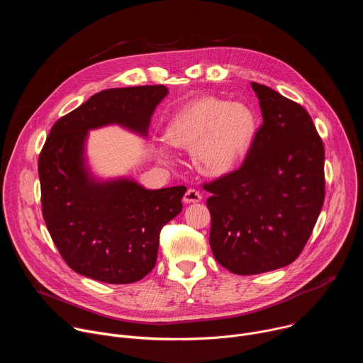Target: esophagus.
Listing matches in <instances>:
<instances>
[{
    "mask_svg": "<svg viewBox=\"0 0 363 363\" xmlns=\"http://www.w3.org/2000/svg\"><path fill=\"white\" fill-rule=\"evenodd\" d=\"M201 199H202V196H201L199 191H196V189H194V188H189V189L185 192V195H184V202H186V203L199 202Z\"/></svg>",
    "mask_w": 363,
    "mask_h": 363,
    "instance_id": "34e87169",
    "label": "esophagus"
}]
</instances>
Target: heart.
<instances>
[{"mask_svg": "<svg viewBox=\"0 0 363 363\" xmlns=\"http://www.w3.org/2000/svg\"><path fill=\"white\" fill-rule=\"evenodd\" d=\"M257 129V115L247 103L202 97L174 115L167 139L178 147H194V162L201 172L224 175L244 160ZM155 153L162 161L171 160L165 142L155 145Z\"/></svg>", "mask_w": 363, "mask_h": 363, "instance_id": "1", "label": "heart"}]
</instances>
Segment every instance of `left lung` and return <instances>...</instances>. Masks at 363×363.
Returning a JSON list of instances; mask_svg holds the SVG:
<instances>
[{"label": "left lung", "mask_w": 363, "mask_h": 363, "mask_svg": "<svg viewBox=\"0 0 363 363\" xmlns=\"http://www.w3.org/2000/svg\"><path fill=\"white\" fill-rule=\"evenodd\" d=\"M263 125L242 165L210 182V245L234 274L250 276L293 263L325 201V147L298 103L251 83Z\"/></svg>", "instance_id": "obj_1"}]
</instances>
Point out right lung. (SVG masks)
I'll use <instances>...</instances> for the list:
<instances>
[{"mask_svg": "<svg viewBox=\"0 0 363 363\" xmlns=\"http://www.w3.org/2000/svg\"><path fill=\"white\" fill-rule=\"evenodd\" d=\"M164 84L108 89L60 118L38 158L41 210L60 255L89 279L129 284L157 264L162 227L182 210L184 185L146 189L133 179H94L84 158L89 130L121 125L146 136Z\"/></svg>", "mask_w": 363, "mask_h": 363, "instance_id": "right-lung-1", "label": "right lung"}]
</instances>
